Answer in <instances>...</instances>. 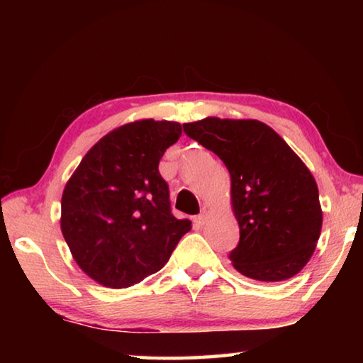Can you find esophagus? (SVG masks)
<instances>
[{
	"label": "esophagus",
	"instance_id": "obj_1",
	"mask_svg": "<svg viewBox=\"0 0 363 363\" xmlns=\"http://www.w3.org/2000/svg\"><path fill=\"white\" fill-rule=\"evenodd\" d=\"M195 223L196 224H199V225H205V223H206V220H208V211H201L200 214H199V216H195Z\"/></svg>",
	"mask_w": 363,
	"mask_h": 363
}]
</instances>
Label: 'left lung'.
I'll use <instances>...</instances> for the list:
<instances>
[{"label":"left lung","instance_id":"8db88e82","mask_svg":"<svg viewBox=\"0 0 363 363\" xmlns=\"http://www.w3.org/2000/svg\"><path fill=\"white\" fill-rule=\"evenodd\" d=\"M184 133L223 160L240 240L232 266L259 281L291 279L314 253L322 208L314 176L272 128L257 120L184 123Z\"/></svg>","mask_w":363,"mask_h":363}]
</instances>
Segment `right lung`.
I'll use <instances>...</instances> for the list:
<instances>
[{
    "mask_svg": "<svg viewBox=\"0 0 363 363\" xmlns=\"http://www.w3.org/2000/svg\"><path fill=\"white\" fill-rule=\"evenodd\" d=\"M181 133L167 120L123 125L91 147L67 182L60 229L73 259L97 284L126 288L158 272L192 227L173 216L158 171Z\"/></svg>",
    "mask_w": 363,
    "mask_h": 363,
    "instance_id": "right-lung-1",
    "label": "right lung"
}]
</instances>
